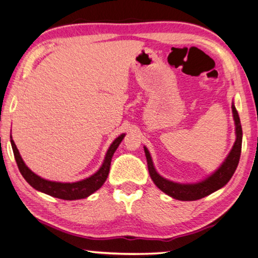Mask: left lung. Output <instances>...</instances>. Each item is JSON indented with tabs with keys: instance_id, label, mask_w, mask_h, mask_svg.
Segmentation results:
<instances>
[{
	"instance_id": "left-lung-1",
	"label": "left lung",
	"mask_w": 258,
	"mask_h": 258,
	"mask_svg": "<svg viewBox=\"0 0 258 258\" xmlns=\"http://www.w3.org/2000/svg\"><path fill=\"white\" fill-rule=\"evenodd\" d=\"M232 112L235 123V134H237V139H235L232 150H231L224 163L221 165V167L218 168L215 173H213L211 176L206 178V180L199 183H195V184H181V183L168 181L163 176H160L159 174L156 172L154 164H152L151 160V156L147 148L145 147L148 171H149L152 181H154L155 184L158 186L161 191L165 192L166 195L171 196L174 199L183 200V202H192V200L202 199L204 197H206V196L213 194L214 191L221 189L222 186H224L226 183L230 181V178L232 177L233 173L235 172L237 166L239 164L242 142V128L241 124H240L238 111L237 109H235L234 104H232Z\"/></svg>"
}]
</instances>
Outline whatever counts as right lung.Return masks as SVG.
Segmentation results:
<instances>
[{
    "mask_svg": "<svg viewBox=\"0 0 258 258\" xmlns=\"http://www.w3.org/2000/svg\"><path fill=\"white\" fill-rule=\"evenodd\" d=\"M125 134L119 135L115 141L111 143V146L109 147V149L104 157L103 164L100 167L99 171L93 174L92 176L85 178V180L74 182V183H61V182H53V181H47L45 178H42L41 176L36 175L33 173L30 169L25 165L23 158L19 154L18 149L15 145V141L12 140L11 137V146L12 150H14L15 159L18 165V168L21 173V175L27 181L34 189H36L41 192L51 196V197L63 199V200H76V199H83L89 197L90 195H92L93 192L97 191L98 189L102 186V184L106 182L109 169H110L111 158L117 148H118L119 143L123 141Z\"/></svg>",
    "mask_w": 258,
    "mask_h": 258,
    "instance_id": "add662e5",
    "label": "right lung"
}]
</instances>
